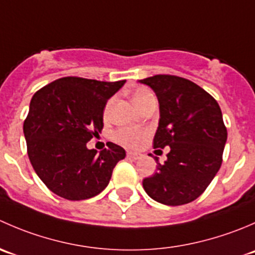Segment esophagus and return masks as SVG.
<instances>
[{
    "mask_svg": "<svg viewBox=\"0 0 255 255\" xmlns=\"http://www.w3.org/2000/svg\"><path fill=\"white\" fill-rule=\"evenodd\" d=\"M127 156L129 159H133V160H137V159H139L142 156V154L137 153V151H128Z\"/></svg>",
    "mask_w": 255,
    "mask_h": 255,
    "instance_id": "esophagus-1",
    "label": "esophagus"
}]
</instances>
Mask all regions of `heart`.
Instances as JSON below:
<instances>
[{"mask_svg": "<svg viewBox=\"0 0 255 255\" xmlns=\"http://www.w3.org/2000/svg\"><path fill=\"white\" fill-rule=\"evenodd\" d=\"M130 96H132V100L133 102H134L135 106L138 107L139 105H142L145 100H148L149 97L153 96V94H151L148 89H145V87H137V89L133 90ZM111 105L112 100L107 102L106 109H105V115L109 113L110 109H111ZM143 137L144 133L142 130L137 129V128H121V129L117 130V133H116V138H117L121 143L129 146L138 145V144L142 142Z\"/></svg>", "mask_w": 255, "mask_h": 255, "instance_id": "1", "label": "heart"}]
</instances>
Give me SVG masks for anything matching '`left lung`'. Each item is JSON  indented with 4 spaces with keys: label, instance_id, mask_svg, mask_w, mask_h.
I'll return each mask as SVG.
<instances>
[{
    "label": "left lung",
    "instance_id": "left-lung-1",
    "mask_svg": "<svg viewBox=\"0 0 255 255\" xmlns=\"http://www.w3.org/2000/svg\"><path fill=\"white\" fill-rule=\"evenodd\" d=\"M139 82L158 97L154 148L169 146L168 159L143 180L144 190L163 205L189 204L206 190L222 164L227 140L222 112L217 101L190 80L154 75Z\"/></svg>",
    "mask_w": 255,
    "mask_h": 255
}]
</instances>
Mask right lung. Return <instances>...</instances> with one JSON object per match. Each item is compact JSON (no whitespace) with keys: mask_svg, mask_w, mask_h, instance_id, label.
<instances>
[{"mask_svg":"<svg viewBox=\"0 0 255 255\" xmlns=\"http://www.w3.org/2000/svg\"><path fill=\"white\" fill-rule=\"evenodd\" d=\"M61 78L34 94L23 125L30 164L50 191L79 201L104 191L126 150L109 142L97 153L86 143L104 127L107 101L125 85Z\"/></svg>","mask_w":255,"mask_h":255,"instance_id":"add662e5","label":"right lung"}]
</instances>
